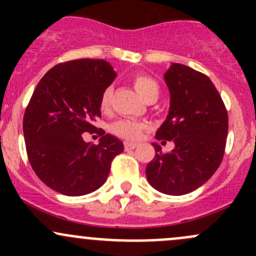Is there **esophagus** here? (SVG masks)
I'll return each instance as SVG.
<instances>
[{"instance_id":"1","label":"esophagus","mask_w":256,"mask_h":256,"mask_svg":"<svg viewBox=\"0 0 256 256\" xmlns=\"http://www.w3.org/2000/svg\"><path fill=\"white\" fill-rule=\"evenodd\" d=\"M138 146V144L136 142H125V150L128 151V150H134Z\"/></svg>"}]
</instances>
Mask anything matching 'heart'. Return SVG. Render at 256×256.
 <instances>
[{
	"mask_svg": "<svg viewBox=\"0 0 256 256\" xmlns=\"http://www.w3.org/2000/svg\"><path fill=\"white\" fill-rule=\"evenodd\" d=\"M131 82H132L136 92L144 100L148 96H151V95L158 94V85H157V82L152 78H150V76H144V74H135L131 78ZM112 95V89L110 86L102 92L99 102V108L102 112H109ZM144 128H146V124L141 122V121L134 120V118H120V120L115 121L112 125V132L121 138L134 141L140 138Z\"/></svg>",
	"mask_w": 256,
	"mask_h": 256,
	"instance_id": "obj_1",
	"label": "heart"
}]
</instances>
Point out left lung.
Wrapping results in <instances>:
<instances>
[{
    "mask_svg": "<svg viewBox=\"0 0 256 256\" xmlns=\"http://www.w3.org/2000/svg\"><path fill=\"white\" fill-rule=\"evenodd\" d=\"M171 102L167 118L157 130L162 142L174 148L162 154L154 144V157L146 177L154 190L182 196L197 190L220 166L228 135V112L212 80L187 66L172 63L164 73Z\"/></svg>",
    "mask_w": 256,
    "mask_h": 256,
    "instance_id": "1",
    "label": "left lung"
}]
</instances>
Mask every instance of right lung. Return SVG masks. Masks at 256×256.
Returning a JSON list of instances; mask_svg holds the SVG:
<instances>
[{
	"label": "right lung",
	"mask_w": 256,
	"mask_h": 256,
	"mask_svg": "<svg viewBox=\"0 0 256 256\" xmlns=\"http://www.w3.org/2000/svg\"><path fill=\"white\" fill-rule=\"evenodd\" d=\"M115 76L106 60L85 58L56 64L38 82L23 118V135L33 171L52 190L72 197L94 192L124 151V144L102 128L98 144L82 135L96 131L100 96Z\"/></svg>",
	"instance_id": "add662e5"
}]
</instances>
